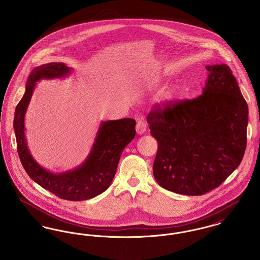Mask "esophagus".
I'll return each mask as SVG.
<instances>
[{
	"instance_id": "obj_1",
	"label": "esophagus",
	"mask_w": 260,
	"mask_h": 260,
	"mask_svg": "<svg viewBox=\"0 0 260 260\" xmlns=\"http://www.w3.org/2000/svg\"><path fill=\"white\" fill-rule=\"evenodd\" d=\"M146 129H147V124H146L144 121H138L137 122V124H136V133L138 135L141 136V135L145 134Z\"/></svg>"
}]
</instances>
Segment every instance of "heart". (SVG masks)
Returning a JSON list of instances; mask_svg holds the SVG:
<instances>
[{"instance_id": "b5f03b06", "label": "heart", "mask_w": 260, "mask_h": 260, "mask_svg": "<svg viewBox=\"0 0 260 260\" xmlns=\"http://www.w3.org/2000/svg\"><path fill=\"white\" fill-rule=\"evenodd\" d=\"M178 93H179V87L176 85H172L161 91L159 102L162 106H167L176 99L178 96Z\"/></svg>"}]
</instances>
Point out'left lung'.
<instances>
[{
    "label": "left lung",
    "mask_w": 260,
    "mask_h": 260,
    "mask_svg": "<svg viewBox=\"0 0 260 260\" xmlns=\"http://www.w3.org/2000/svg\"><path fill=\"white\" fill-rule=\"evenodd\" d=\"M203 93L150 112L158 142L156 181L177 194L200 196L218 187L243 160L247 146V102L226 64L207 65Z\"/></svg>",
    "instance_id": "8db88e82"
}]
</instances>
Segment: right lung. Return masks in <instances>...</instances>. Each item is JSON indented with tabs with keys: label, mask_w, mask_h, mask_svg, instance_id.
<instances>
[{
	"label": "right lung",
	"mask_w": 260,
	"mask_h": 260,
	"mask_svg": "<svg viewBox=\"0 0 260 260\" xmlns=\"http://www.w3.org/2000/svg\"><path fill=\"white\" fill-rule=\"evenodd\" d=\"M73 68L62 62H50L35 67L29 75L23 98L14 112L13 127L17 151L25 172L39 185L59 198L85 201L103 193L111 184L124 147L136 136V120L102 121L86 160L73 170L52 173L32 156L25 136V115L38 82L70 76Z\"/></svg>",
	"instance_id": "1"
}]
</instances>
